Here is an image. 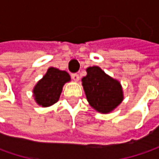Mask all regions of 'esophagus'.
Listing matches in <instances>:
<instances>
[{
    "label": "esophagus",
    "instance_id": "esophagus-1",
    "mask_svg": "<svg viewBox=\"0 0 159 159\" xmlns=\"http://www.w3.org/2000/svg\"><path fill=\"white\" fill-rule=\"evenodd\" d=\"M71 79H72L73 80H75V81H78V80H80V76H79L78 73H72V74H71Z\"/></svg>",
    "mask_w": 159,
    "mask_h": 159
}]
</instances>
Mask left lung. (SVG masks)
<instances>
[{
	"instance_id": "obj_1",
	"label": "left lung",
	"mask_w": 159,
	"mask_h": 159,
	"mask_svg": "<svg viewBox=\"0 0 159 159\" xmlns=\"http://www.w3.org/2000/svg\"><path fill=\"white\" fill-rule=\"evenodd\" d=\"M87 72V76L82 79V85L89 104L99 112L111 111L123 100L119 82L97 66L89 67Z\"/></svg>"
}]
</instances>
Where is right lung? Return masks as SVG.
I'll use <instances>...</instances> for the list:
<instances>
[{"instance_id": "add662e5", "label": "right lung", "mask_w": 159, "mask_h": 159, "mask_svg": "<svg viewBox=\"0 0 159 159\" xmlns=\"http://www.w3.org/2000/svg\"><path fill=\"white\" fill-rule=\"evenodd\" d=\"M70 75L66 71L50 67L46 75L34 88L35 101L43 107L50 106L56 103L61 95L64 83L70 81Z\"/></svg>"}]
</instances>
